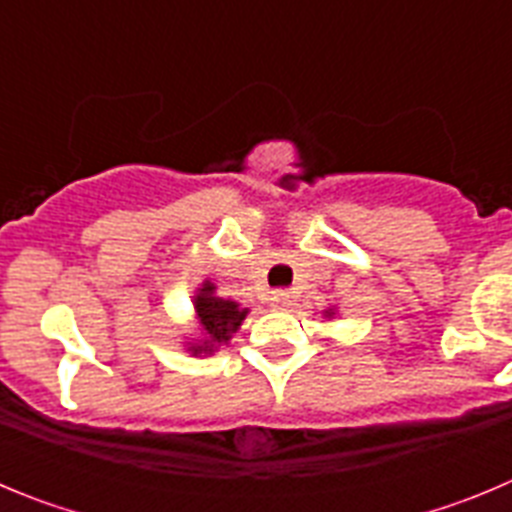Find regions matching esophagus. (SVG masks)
I'll return each mask as SVG.
<instances>
[{"instance_id": "34e87169", "label": "esophagus", "mask_w": 512, "mask_h": 512, "mask_svg": "<svg viewBox=\"0 0 512 512\" xmlns=\"http://www.w3.org/2000/svg\"><path fill=\"white\" fill-rule=\"evenodd\" d=\"M269 300L274 307H287L289 300H292V295H289V292H284V289H277V292H271Z\"/></svg>"}]
</instances>
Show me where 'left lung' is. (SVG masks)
Returning <instances> with one entry per match:
<instances>
[{
    "mask_svg": "<svg viewBox=\"0 0 512 512\" xmlns=\"http://www.w3.org/2000/svg\"><path fill=\"white\" fill-rule=\"evenodd\" d=\"M333 315H336V310H333V307H330V310H325V318H333Z\"/></svg>",
    "mask_w": 512,
    "mask_h": 512,
    "instance_id": "obj_1",
    "label": "left lung"
}]
</instances>
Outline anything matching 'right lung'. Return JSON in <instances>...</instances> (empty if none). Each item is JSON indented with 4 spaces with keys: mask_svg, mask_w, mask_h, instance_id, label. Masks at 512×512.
Masks as SVG:
<instances>
[{
    "mask_svg": "<svg viewBox=\"0 0 512 512\" xmlns=\"http://www.w3.org/2000/svg\"><path fill=\"white\" fill-rule=\"evenodd\" d=\"M194 318L200 325V338L187 341V351L192 356L215 354L217 348L233 338V333L246 320L248 307H241L235 300H225L217 295V287L205 279L192 297Z\"/></svg>",
    "mask_w": 512,
    "mask_h": 512,
    "instance_id": "right-lung-1",
    "label": "right lung"
}]
</instances>
